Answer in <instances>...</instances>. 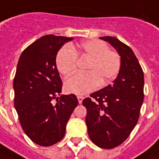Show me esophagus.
I'll list each match as a JSON object with an SVG mask.
<instances>
[{"label": "esophagus", "mask_w": 159, "mask_h": 159, "mask_svg": "<svg viewBox=\"0 0 159 159\" xmlns=\"http://www.w3.org/2000/svg\"><path fill=\"white\" fill-rule=\"evenodd\" d=\"M77 100H78V102L81 104V103L83 102V96H82V95H77Z\"/></svg>", "instance_id": "obj_1"}]
</instances>
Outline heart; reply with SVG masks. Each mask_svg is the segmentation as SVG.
<instances>
[{
	"label": "heart",
	"instance_id": "1",
	"mask_svg": "<svg viewBox=\"0 0 159 159\" xmlns=\"http://www.w3.org/2000/svg\"><path fill=\"white\" fill-rule=\"evenodd\" d=\"M77 56L88 57L85 70L88 72L76 74L64 83L68 93L84 95L95 90L102 84L105 85L118 76L121 68V57L116 51L108 49L105 42L89 39L80 43L78 47L64 45L56 56L58 72L69 76L76 70Z\"/></svg>",
	"mask_w": 159,
	"mask_h": 159
}]
</instances>
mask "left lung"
<instances>
[{
  "label": "left lung",
  "instance_id": "8db88e82",
  "mask_svg": "<svg viewBox=\"0 0 159 159\" xmlns=\"http://www.w3.org/2000/svg\"><path fill=\"white\" fill-rule=\"evenodd\" d=\"M109 42L121 57V68L113 84L92 93L83 101L87 109L86 124L92 142L103 149H113L129 137L136 126L144 101V72L128 45L114 37Z\"/></svg>",
  "mask_w": 159,
  "mask_h": 159
}]
</instances>
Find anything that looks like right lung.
<instances>
[{
	"mask_svg": "<svg viewBox=\"0 0 159 159\" xmlns=\"http://www.w3.org/2000/svg\"><path fill=\"white\" fill-rule=\"evenodd\" d=\"M72 38L45 35L23 51L14 78V107L25 134L35 144L50 146L64 138L66 124L78 105L75 95H62L56 56ZM56 100L54 103L53 101Z\"/></svg>",
	"mask_w": 159,
	"mask_h": 159,
	"instance_id": "obj_1",
	"label": "right lung"
}]
</instances>
